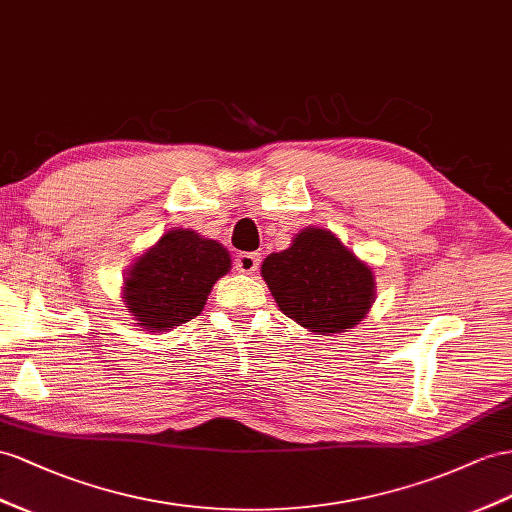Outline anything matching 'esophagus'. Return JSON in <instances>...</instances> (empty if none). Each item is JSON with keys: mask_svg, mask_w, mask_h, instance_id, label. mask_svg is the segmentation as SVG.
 <instances>
[{"mask_svg": "<svg viewBox=\"0 0 512 512\" xmlns=\"http://www.w3.org/2000/svg\"><path fill=\"white\" fill-rule=\"evenodd\" d=\"M259 261H261L259 253H240L238 257H235V270L251 274L259 268Z\"/></svg>", "mask_w": 512, "mask_h": 512, "instance_id": "34e87169", "label": "esophagus"}]
</instances>
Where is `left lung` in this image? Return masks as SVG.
Here are the masks:
<instances>
[{"label":"left lung","instance_id":"8db88e82","mask_svg":"<svg viewBox=\"0 0 512 512\" xmlns=\"http://www.w3.org/2000/svg\"><path fill=\"white\" fill-rule=\"evenodd\" d=\"M261 277L285 316L316 335L357 326L376 298L374 270L320 227H305L290 248L270 253Z\"/></svg>","mask_w":512,"mask_h":512}]
</instances>
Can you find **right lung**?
Listing matches in <instances>:
<instances>
[{
    "label": "right lung",
    "instance_id": "1",
    "mask_svg": "<svg viewBox=\"0 0 512 512\" xmlns=\"http://www.w3.org/2000/svg\"><path fill=\"white\" fill-rule=\"evenodd\" d=\"M231 270L225 246L192 229H170L123 277V303L140 329L173 331L199 316L214 283Z\"/></svg>",
    "mask_w": 512,
    "mask_h": 512
}]
</instances>
